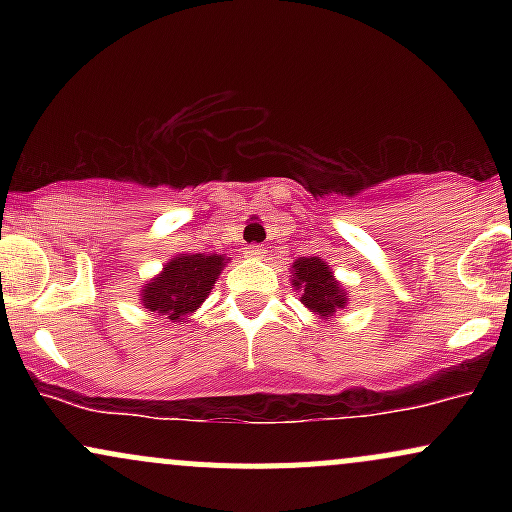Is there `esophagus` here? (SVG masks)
Segmentation results:
<instances>
[{"label":"esophagus","mask_w":512,"mask_h":512,"mask_svg":"<svg viewBox=\"0 0 512 512\" xmlns=\"http://www.w3.org/2000/svg\"><path fill=\"white\" fill-rule=\"evenodd\" d=\"M264 250L262 245H257V243H252V245H248V248H243V255L245 257H250V260H260V257H264Z\"/></svg>","instance_id":"34e87169"}]
</instances>
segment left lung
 <instances>
[{
	"label": "left lung",
	"mask_w": 512,
	"mask_h": 512,
	"mask_svg": "<svg viewBox=\"0 0 512 512\" xmlns=\"http://www.w3.org/2000/svg\"><path fill=\"white\" fill-rule=\"evenodd\" d=\"M291 281L296 293H301V303L322 320H330L349 301L330 264L320 257H298L291 264Z\"/></svg>",
	"instance_id": "1"
}]
</instances>
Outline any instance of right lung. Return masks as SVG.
<instances>
[{
    "label": "right lung",
    "instance_id": "obj_1",
    "mask_svg": "<svg viewBox=\"0 0 512 512\" xmlns=\"http://www.w3.org/2000/svg\"><path fill=\"white\" fill-rule=\"evenodd\" d=\"M223 255H204V252H185L163 264V272L142 286L139 301L146 310L168 317L170 322H185L207 301L219 279Z\"/></svg>",
    "mask_w": 512,
    "mask_h": 512
}]
</instances>
